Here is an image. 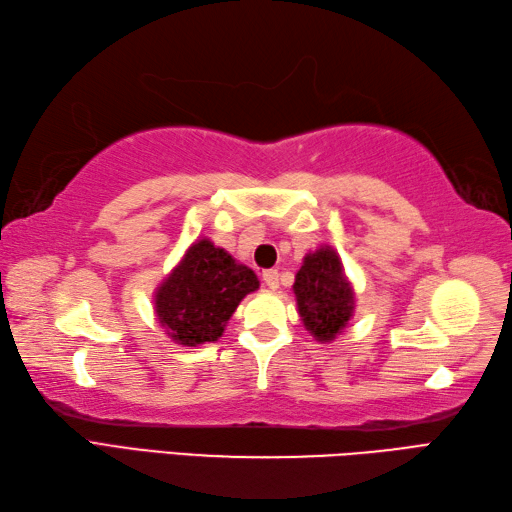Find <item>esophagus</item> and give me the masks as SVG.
Masks as SVG:
<instances>
[{
  "instance_id": "34e87169",
  "label": "esophagus",
  "mask_w": 512,
  "mask_h": 512,
  "mask_svg": "<svg viewBox=\"0 0 512 512\" xmlns=\"http://www.w3.org/2000/svg\"><path fill=\"white\" fill-rule=\"evenodd\" d=\"M263 280H265V285H267L269 289H278L280 278H278V271H276V269H267V271H263Z\"/></svg>"
}]
</instances>
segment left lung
<instances>
[{"label": "left lung", "mask_w": 512, "mask_h": 512, "mask_svg": "<svg viewBox=\"0 0 512 512\" xmlns=\"http://www.w3.org/2000/svg\"><path fill=\"white\" fill-rule=\"evenodd\" d=\"M294 294L302 325L320 342L336 338L349 325L356 309V294L344 276L342 260L329 245L302 260Z\"/></svg>", "instance_id": "1"}]
</instances>
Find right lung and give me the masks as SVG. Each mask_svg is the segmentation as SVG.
<instances>
[{"mask_svg":"<svg viewBox=\"0 0 512 512\" xmlns=\"http://www.w3.org/2000/svg\"><path fill=\"white\" fill-rule=\"evenodd\" d=\"M258 285L252 269L236 263L210 238H201L156 287V318L168 336L185 347L214 342L223 336L241 300Z\"/></svg>","mask_w":512,"mask_h":512,"instance_id":"obj_1","label":"right lung"}]
</instances>
